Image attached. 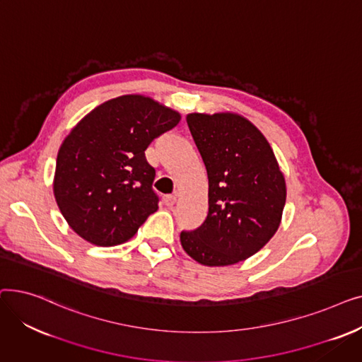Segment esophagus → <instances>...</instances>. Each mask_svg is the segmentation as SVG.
Returning <instances> with one entry per match:
<instances>
[{"mask_svg": "<svg viewBox=\"0 0 362 362\" xmlns=\"http://www.w3.org/2000/svg\"><path fill=\"white\" fill-rule=\"evenodd\" d=\"M163 201H164V205L173 206L176 204V195H164Z\"/></svg>", "mask_w": 362, "mask_h": 362, "instance_id": "esophagus-1", "label": "esophagus"}]
</instances>
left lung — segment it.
I'll return each mask as SVG.
<instances>
[{"mask_svg":"<svg viewBox=\"0 0 362 362\" xmlns=\"http://www.w3.org/2000/svg\"><path fill=\"white\" fill-rule=\"evenodd\" d=\"M206 168L208 216L180 233L183 250L210 267L252 257L279 229L286 185L273 149L246 119L230 112L186 117Z\"/></svg>","mask_w":362,"mask_h":362,"instance_id":"left-lung-1","label":"left lung"}]
</instances>
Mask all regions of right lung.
<instances>
[{
	"label": "right lung",
	"mask_w": 362,
	"mask_h": 362,
	"mask_svg": "<svg viewBox=\"0 0 362 362\" xmlns=\"http://www.w3.org/2000/svg\"><path fill=\"white\" fill-rule=\"evenodd\" d=\"M180 114L142 95L110 100L85 116L57 156L54 195L71 229L98 246L129 240L158 210L148 145Z\"/></svg>",
	"instance_id": "obj_1"
}]
</instances>
